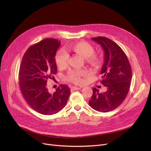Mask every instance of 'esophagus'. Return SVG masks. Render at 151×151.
<instances>
[{
  "instance_id": "obj_1",
  "label": "esophagus",
  "mask_w": 151,
  "mask_h": 151,
  "mask_svg": "<svg viewBox=\"0 0 151 151\" xmlns=\"http://www.w3.org/2000/svg\"><path fill=\"white\" fill-rule=\"evenodd\" d=\"M71 89L73 90H78V89H81V87H76V86H72L71 87Z\"/></svg>"
}]
</instances>
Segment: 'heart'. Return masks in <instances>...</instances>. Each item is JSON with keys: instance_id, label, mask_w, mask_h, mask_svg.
<instances>
[{"instance_id": "heart-1", "label": "heart", "mask_w": 151, "mask_h": 151, "mask_svg": "<svg viewBox=\"0 0 151 151\" xmlns=\"http://www.w3.org/2000/svg\"><path fill=\"white\" fill-rule=\"evenodd\" d=\"M68 49L82 58H84L85 62L88 64L93 67L96 68L98 67L101 62L100 55L94 52L95 49L93 46L90 43L81 41L76 42L68 46ZM69 56L64 51H59L57 52L55 57V63L58 67L60 69L65 68L68 65ZM88 75V72L84 70H70L65 76V80L69 82L75 84H81L83 83L82 77Z\"/></svg>"}]
</instances>
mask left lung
Returning <instances> with one entry per match:
<instances>
[{"label": "left lung", "instance_id": "1", "mask_svg": "<svg viewBox=\"0 0 151 151\" xmlns=\"http://www.w3.org/2000/svg\"><path fill=\"white\" fill-rule=\"evenodd\" d=\"M99 43L105 52V62L101 70V83L107 88L100 93L93 88L89 106L97 111L106 113L119 106L130 90L132 72L127 56L121 47L105 37L92 38Z\"/></svg>", "mask_w": 151, "mask_h": 151}]
</instances>
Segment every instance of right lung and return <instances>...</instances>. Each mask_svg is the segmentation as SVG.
<instances>
[{"label": "right lung", "instance_id": "obj_1", "mask_svg": "<svg viewBox=\"0 0 151 151\" xmlns=\"http://www.w3.org/2000/svg\"><path fill=\"white\" fill-rule=\"evenodd\" d=\"M60 42L45 38L30 46L24 54L18 79L21 93L29 105L35 111L44 114L58 113L67 105L70 89L65 84L54 92L47 89L48 79L57 73L55 55Z\"/></svg>", "mask_w": 151, "mask_h": 151}]
</instances>
